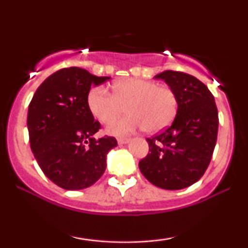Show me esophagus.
<instances>
[{
	"mask_svg": "<svg viewBox=\"0 0 248 248\" xmlns=\"http://www.w3.org/2000/svg\"><path fill=\"white\" fill-rule=\"evenodd\" d=\"M130 141L129 138H119L118 139V143L119 144H124V143H128V142Z\"/></svg>",
	"mask_w": 248,
	"mask_h": 248,
	"instance_id": "esophagus-1",
	"label": "esophagus"
}]
</instances>
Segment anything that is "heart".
<instances>
[{
  "label": "heart",
  "mask_w": 248,
  "mask_h": 248,
  "mask_svg": "<svg viewBox=\"0 0 248 248\" xmlns=\"http://www.w3.org/2000/svg\"><path fill=\"white\" fill-rule=\"evenodd\" d=\"M87 105L101 124H109L126 107L128 114L107 127L108 134L122 136L142 128L157 133L169 126L177 112V96L170 87L132 78L116 81L113 93L102 87L92 88Z\"/></svg>",
  "instance_id": "obj_1"
}]
</instances>
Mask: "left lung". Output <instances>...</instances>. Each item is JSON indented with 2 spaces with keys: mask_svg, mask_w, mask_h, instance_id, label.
I'll list each match as a JSON object with an SVG mask.
<instances>
[{
  "mask_svg": "<svg viewBox=\"0 0 248 248\" xmlns=\"http://www.w3.org/2000/svg\"><path fill=\"white\" fill-rule=\"evenodd\" d=\"M162 79L177 96L171 126L148 138L149 152L139 162L142 175L154 186L179 190L201 179L211 162L217 142L218 109L206 85L178 71H164Z\"/></svg>",
  "mask_w": 248,
  "mask_h": 248,
  "instance_id": "8db88e82",
  "label": "left lung"
}]
</instances>
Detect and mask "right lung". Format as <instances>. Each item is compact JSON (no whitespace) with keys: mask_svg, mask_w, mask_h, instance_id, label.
Listing matches in <instances>:
<instances>
[{"mask_svg":"<svg viewBox=\"0 0 248 248\" xmlns=\"http://www.w3.org/2000/svg\"><path fill=\"white\" fill-rule=\"evenodd\" d=\"M108 79L80 67H65L47 77L30 102L31 150L45 176L62 189L94 184L106 170L108 152L118 146L113 136L93 138L101 126L87 105L91 86Z\"/></svg>","mask_w":248,"mask_h":248,"instance_id":"right-lung-1","label":"right lung"}]
</instances>
